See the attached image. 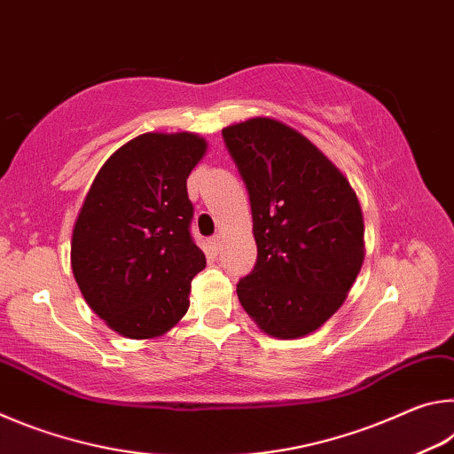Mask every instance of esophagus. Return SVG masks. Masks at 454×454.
I'll return each instance as SVG.
<instances>
[{"label": "esophagus", "mask_w": 454, "mask_h": 454, "mask_svg": "<svg viewBox=\"0 0 454 454\" xmlns=\"http://www.w3.org/2000/svg\"><path fill=\"white\" fill-rule=\"evenodd\" d=\"M220 246H222V240H220V234H216V236H212V238H210V248H212L214 252H220Z\"/></svg>", "instance_id": "esophagus-1"}]
</instances>
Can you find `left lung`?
I'll return each instance as SVG.
<instances>
[{
	"instance_id": "8db88e82",
	"label": "left lung",
	"mask_w": 454,
	"mask_h": 454,
	"mask_svg": "<svg viewBox=\"0 0 454 454\" xmlns=\"http://www.w3.org/2000/svg\"><path fill=\"white\" fill-rule=\"evenodd\" d=\"M248 188L258 260L238 282L242 309L274 338L318 330L347 301L364 260L356 192L298 129L250 118L222 129Z\"/></svg>"
}]
</instances>
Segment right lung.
<instances>
[{
  "label": "right lung",
  "instance_id": "right-lung-1",
  "mask_svg": "<svg viewBox=\"0 0 454 454\" xmlns=\"http://www.w3.org/2000/svg\"><path fill=\"white\" fill-rule=\"evenodd\" d=\"M208 144L148 132L99 168L72 234V270L91 310L134 340L166 334L190 306L206 256L190 236L186 180Z\"/></svg>",
  "mask_w": 454,
  "mask_h": 454
}]
</instances>
